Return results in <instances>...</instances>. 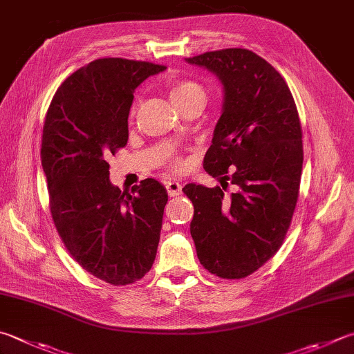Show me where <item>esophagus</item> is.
Masks as SVG:
<instances>
[{"label":"esophagus","instance_id":"1","mask_svg":"<svg viewBox=\"0 0 354 354\" xmlns=\"http://www.w3.org/2000/svg\"><path fill=\"white\" fill-rule=\"evenodd\" d=\"M166 191H168L169 197H177L182 192V185L178 182H166Z\"/></svg>","mask_w":354,"mask_h":354}]
</instances>
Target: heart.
I'll return each mask as SVG.
<instances>
[{"label":"heart","instance_id":"obj_1","mask_svg":"<svg viewBox=\"0 0 354 354\" xmlns=\"http://www.w3.org/2000/svg\"><path fill=\"white\" fill-rule=\"evenodd\" d=\"M166 91L177 108L196 98H205V89L194 80L172 77L166 82Z\"/></svg>","mask_w":354,"mask_h":354}]
</instances>
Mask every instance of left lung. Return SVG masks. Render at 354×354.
I'll list each match as a JSON object with an SVG mask.
<instances>
[{
    "instance_id": "1",
    "label": "left lung",
    "mask_w": 354,
    "mask_h": 354,
    "mask_svg": "<svg viewBox=\"0 0 354 354\" xmlns=\"http://www.w3.org/2000/svg\"><path fill=\"white\" fill-rule=\"evenodd\" d=\"M214 72L225 102L203 168L222 188L189 183L191 236L205 270L243 279L281 248L295 214L304 163L302 128L283 77L248 49L186 58ZM238 188L231 196L224 185Z\"/></svg>"
}]
</instances>
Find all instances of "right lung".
Returning <instances> with one entry per match:
<instances>
[{
  "instance_id": "1",
  "label": "right lung",
  "mask_w": 354,
  "mask_h": 354,
  "mask_svg": "<svg viewBox=\"0 0 354 354\" xmlns=\"http://www.w3.org/2000/svg\"><path fill=\"white\" fill-rule=\"evenodd\" d=\"M165 69L137 59H94L64 80L44 120L41 165L53 225L83 270L115 286L151 270L168 194L154 178L120 191L106 160L128 143L136 88Z\"/></svg>"
}]
</instances>
